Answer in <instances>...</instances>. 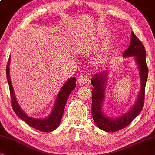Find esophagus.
Here are the masks:
<instances>
[{"instance_id": "34e87169", "label": "esophagus", "mask_w": 155, "mask_h": 155, "mask_svg": "<svg viewBox=\"0 0 155 155\" xmlns=\"http://www.w3.org/2000/svg\"><path fill=\"white\" fill-rule=\"evenodd\" d=\"M89 81H90V78H89L88 75L82 74V75H81L79 77H78L77 82L79 84L83 85V84H86V83H87V82H88Z\"/></svg>"}]
</instances>
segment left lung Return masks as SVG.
Listing matches in <instances>:
<instances>
[{"label": "left lung", "mask_w": 155, "mask_h": 155, "mask_svg": "<svg viewBox=\"0 0 155 155\" xmlns=\"http://www.w3.org/2000/svg\"><path fill=\"white\" fill-rule=\"evenodd\" d=\"M130 45L124 53V57L134 56L140 71L141 87L134 107L127 113L117 119H111L103 114L101 105L104 97V86L106 74H95L91 79L93 86L92 90V116L95 124L100 129L107 132H115L125 128L140 114L143 110L145 99V84L147 79L148 70L146 64L145 47L134 32L131 33Z\"/></svg>", "instance_id": "8db88e82"}]
</instances>
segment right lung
Listing matches in <instances>:
<instances>
[{"label": "right lung", "mask_w": 155, "mask_h": 155, "mask_svg": "<svg viewBox=\"0 0 155 155\" xmlns=\"http://www.w3.org/2000/svg\"><path fill=\"white\" fill-rule=\"evenodd\" d=\"M10 60H8L7 67H6V76L8 84H9V88L10 92V97H11V102L13 110L17 116L21 119L25 121L28 125L40 131L43 132H51L55 130L60 125V123L62 119L63 113H64V107L66 104L67 98L72 92V91L76 88V79L75 77H71L63 85L62 88L60 89L59 94L57 97L55 105H54L53 110L52 111L51 114L48 117L43 119H38L31 118L27 116L25 112L21 110L19 107L18 102H17L16 97H15L14 91L12 86L11 81H10L9 74V65Z\"/></svg>", "instance_id": "right-lung-1"}]
</instances>
